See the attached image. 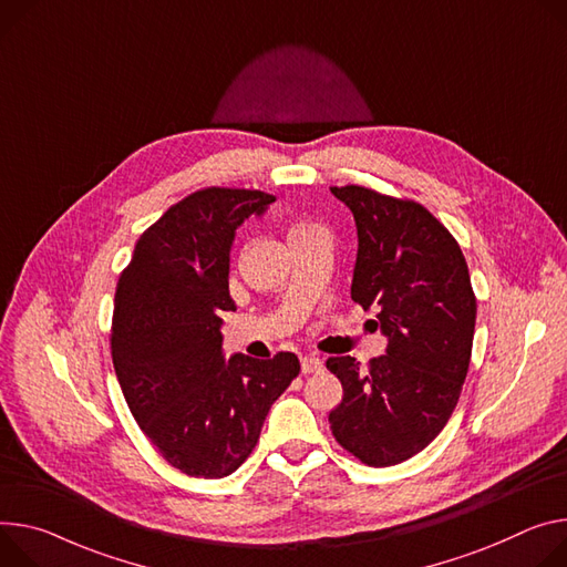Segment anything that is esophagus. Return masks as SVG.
I'll return each instance as SVG.
<instances>
[{"instance_id": "obj_1", "label": "esophagus", "mask_w": 567, "mask_h": 567, "mask_svg": "<svg viewBox=\"0 0 567 567\" xmlns=\"http://www.w3.org/2000/svg\"><path fill=\"white\" fill-rule=\"evenodd\" d=\"M300 371H302L305 375H310V373H321V371H323V362H321L319 357L307 354V357H302V359H300Z\"/></svg>"}]
</instances>
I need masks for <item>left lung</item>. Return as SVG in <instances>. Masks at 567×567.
Listing matches in <instances>:
<instances>
[{"label":"left lung","instance_id":"8db88e82","mask_svg":"<svg viewBox=\"0 0 567 567\" xmlns=\"http://www.w3.org/2000/svg\"><path fill=\"white\" fill-rule=\"evenodd\" d=\"M357 224L350 296L378 307L386 354L326 367L343 386L330 411L337 443L367 466H395L425 450L450 421L473 352L477 298L466 257L421 203L362 185L330 187Z\"/></svg>","mask_w":567,"mask_h":567}]
</instances>
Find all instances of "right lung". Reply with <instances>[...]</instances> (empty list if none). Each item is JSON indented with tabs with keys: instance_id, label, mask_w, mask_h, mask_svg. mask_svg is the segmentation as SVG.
<instances>
[{
	"instance_id": "obj_1",
	"label": "right lung",
	"mask_w": 567,
	"mask_h": 567,
	"mask_svg": "<svg viewBox=\"0 0 567 567\" xmlns=\"http://www.w3.org/2000/svg\"><path fill=\"white\" fill-rule=\"evenodd\" d=\"M274 200L233 187L185 196L140 235L117 282L111 350L122 393L144 436L189 477L235 473L300 371L293 352L228 362L221 352L235 230Z\"/></svg>"
}]
</instances>
